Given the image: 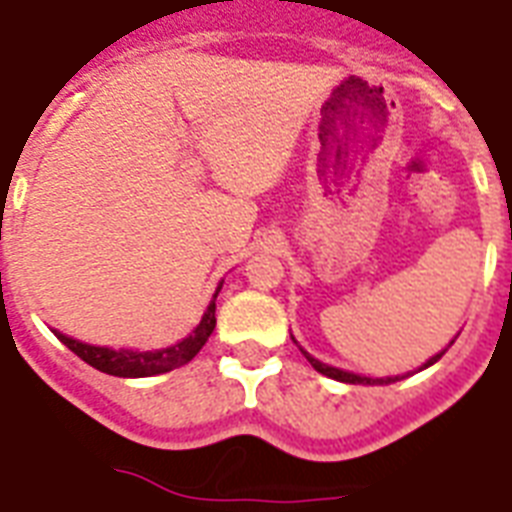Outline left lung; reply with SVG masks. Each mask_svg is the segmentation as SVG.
Masks as SVG:
<instances>
[{
  "mask_svg": "<svg viewBox=\"0 0 512 512\" xmlns=\"http://www.w3.org/2000/svg\"><path fill=\"white\" fill-rule=\"evenodd\" d=\"M450 344H453V342H450ZM301 352H304V350H301ZM304 355H306V361L312 363L314 372L325 374V377H331V380L350 382V385H388V382L399 380V377H380V380H374V377H358V374L342 372V369H336V366H328V363L317 361V358H312L309 352H304ZM442 355H445V350L439 352V355H434V358H429V361H426V366H431V363H437L439 358H442Z\"/></svg>",
  "mask_w": 512,
  "mask_h": 512,
  "instance_id": "left-lung-1",
  "label": "left lung"
}]
</instances>
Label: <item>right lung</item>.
<instances>
[{"label": "right lung", "instance_id": "add662e5", "mask_svg": "<svg viewBox=\"0 0 512 512\" xmlns=\"http://www.w3.org/2000/svg\"><path fill=\"white\" fill-rule=\"evenodd\" d=\"M222 290V285L217 287V293ZM214 293V298H217ZM214 301L208 306V312L203 314V320L195 331L189 333L187 339L179 344H173L168 350H154V352H132V350H111V347H92V344L75 342L70 336L54 331L59 336V342L86 361L94 369H100L105 374H113V377H154V374H165L170 369H179L184 363H189L200 352V347L208 342V336L217 325V317H214Z\"/></svg>", "mask_w": 512, "mask_h": 512}]
</instances>
